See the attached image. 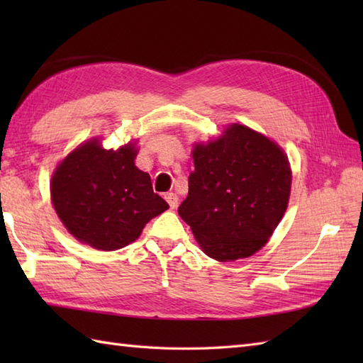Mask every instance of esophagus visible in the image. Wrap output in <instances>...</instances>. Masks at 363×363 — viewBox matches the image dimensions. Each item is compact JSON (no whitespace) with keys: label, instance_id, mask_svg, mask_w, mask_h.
Returning a JSON list of instances; mask_svg holds the SVG:
<instances>
[{"label":"esophagus","instance_id":"34e87169","mask_svg":"<svg viewBox=\"0 0 363 363\" xmlns=\"http://www.w3.org/2000/svg\"><path fill=\"white\" fill-rule=\"evenodd\" d=\"M165 199H167V203L169 206V209H176L177 203H179V198H177L176 194H167Z\"/></svg>","mask_w":363,"mask_h":363}]
</instances>
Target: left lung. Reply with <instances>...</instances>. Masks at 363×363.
Listing matches in <instances>:
<instances>
[{
    "mask_svg": "<svg viewBox=\"0 0 363 363\" xmlns=\"http://www.w3.org/2000/svg\"><path fill=\"white\" fill-rule=\"evenodd\" d=\"M189 195L177 213L207 256L230 262L257 252L287 209L291 172L274 142L230 125L215 142L196 145Z\"/></svg>",
    "mask_w": 363,
    "mask_h": 363,
    "instance_id": "8db88e82",
    "label": "left lung"
}]
</instances>
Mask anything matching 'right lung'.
Instances as JSON below:
<instances>
[{"instance_id": "right-lung-1", "label": "right lung", "mask_w": 363, "mask_h": 363, "mask_svg": "<svg viewBox=\"0 0 363 363\" xmlns=\"http://www.w3.org/2000/svg\"><path fill=\"white\" fill-rule=\"evenodd\" d=\"M135 154L130 143L113 151L91 140L56 168L52 206L79 242L103 251L120 250L168 209L165 199L152 191L150 174L135 167Z\"/></svg>"}]
</instances>
